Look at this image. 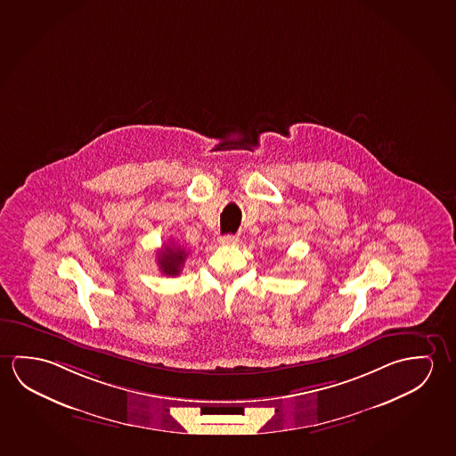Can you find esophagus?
<instances>
[{
	"mask_svg": "<svg viewBox=\"0 0 456 456\" xmlns=\"http://www.w3.org/2000/svg\"><path fill=\"white\" fill-rule=\"evenodd\" d=\"M236 242H238V236H232V234H226V236L220 238V244L222 246H232Z\"/></svg>",
	"mask_w": 456,
	"mask_h": 456,
	"instance_id": "34e87169",
	"label": "esophagus"
}]
</instances>
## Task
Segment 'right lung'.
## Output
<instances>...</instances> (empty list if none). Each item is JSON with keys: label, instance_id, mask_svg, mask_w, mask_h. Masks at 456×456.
I'll return each mask as SVG.
<instances>
[{"label": "right lung", "instance_id": "add662e5", "mask_svg": "<svg viewBox=\"0 0 456 456\" xmlns=\"http://www.w3.org/2000/svg\"><path fill=\"white\" fill-rule=\"evenodd\" d=\"M187 255L188 253L177 244L163 246V248L159 250V271L165 275H169V277L181 274Z\"/></svg>", "mask_w": 456, "mask_h": 456}]
</instances>
